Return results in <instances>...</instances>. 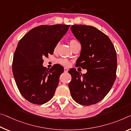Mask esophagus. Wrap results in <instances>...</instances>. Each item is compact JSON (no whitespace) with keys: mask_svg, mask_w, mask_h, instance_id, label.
<instances>
[{"mask_svg":"<svg viewBox=\"0 0 131 131\" xmlns=\"http://www.w3.org/2000/svg\"><path fill=\"white\" fill-rule=\"evenodd\" d=\"M68 70H69V69H68L67 68H64V72H68Z\"/></svg>","mask_w":131,"mask_h":131,"instance_id":"1","label":"esophagus"}]
</instances>
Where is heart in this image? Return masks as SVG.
I'll return each instance as SVG.
<instances>
[{
    "label": "heart",
    "instance_id": "obj_1",
    "mask_svg": "<svg viewBox=\"0 0 131 131\" xmlns=\"http://www.w3.org/2000/svg\"><path fill=\"white\" fill-rule=\"evenodd\" d=\"M78 43V41L74 40V39H71V40L69 41V44L70 45V47L71 48L73 46V45L75 44V43ZM58 43H57V45H56L55 47V51L57 50V48L58 47ZM58 62H59V63L61 64V65H62L63 66H69L70 65V62L69 61H68L67 59H63V58H61V59H59L58 60Z\"/></svg>",
    "mask_w": 131,
    "mask_h": 131
}]
</instances>
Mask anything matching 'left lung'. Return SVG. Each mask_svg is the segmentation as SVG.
Instances as JSON below:
<instances>
[{
    "label": "left lung",
    "mask_w": 131,
    "mask_h": 131,
    "mask_svg": "<svg viewBox=\"0 0 131 131\" xmlns=\"http://www.w3.org/2000/svg\"><path fill=\"white\" fill-rule=\"evenodd\" d=\"M70 29L82 45L76 65L88 71L82 74L75 69L69 70L70 94L81 105L95 104L104 98L115 82L117 53L108 37L95 27L73 25Z\"/></svg>",
    "instance_id": "8db88e82"
}]
</instances>
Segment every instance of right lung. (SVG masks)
Returning <instances> with one entry per match:
<instances>
[{
    "label": "right lung",
    "mask_w": 131,
    "mask_h": 131,
    "mask_svg": "<svg viewBox=\"0 0 131 131\" xmlns=\"http://www.w3.org/2000/svg\"><path fill=\"white\" fill-rule=\"evenodd\" d=\"M70 25H42L29 31L18 42L13 56L12 70L16 85L29 102L43 104L52 98L63 72L61 65L47 69L43 57L53 54L55 47Z\"/></svg>",
    "instance_id": "1"
}]
</instances>
